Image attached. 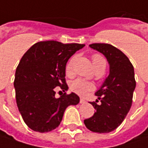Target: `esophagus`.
<instances>
[{
  "label": "esophagus",
  "instance_id": "34e87169",
  "mask_svg": "<svg viewBox=\"0 0 148 148\" xmlns=\"http://www.w3.org/2000/svg\"><path fill=\"white\" fill-rule=\"evenodd\" d=\"M79 103H80V104H85V103H86V101L84 100V99H80V100H79Z\"/></svg>",
  "mask_w": 148,
  "mask_h": 148
}]
</instances>
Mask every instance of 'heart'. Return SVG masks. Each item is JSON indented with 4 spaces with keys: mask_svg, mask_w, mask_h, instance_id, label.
I'll return each instance as SVG.
<instances>
[{
    "mask_svg": "<svg viewBox=\"0 0 148 148\" xmlns=\"http://www.w3.org/2000/svg\"><path fill=\"white\" fill-rule=\"evenodd\" d=\"M74 59V58H72L66 64V74H69V75L72 74ZM91 59L95 69H97L100 68H106V61L100 54H97V53L93 54ZM70 89L72 90V91L75 92L76 94H78L79 95H84L87 92L94 90V84L92 83L85 81V80L81 79H77L70 84Z\"/></svg>",
    "mask_w": 148,
    "mask_h": 148,
    "instance_id": "b5f03b06",
    "label": "heart"
}]
</instances>
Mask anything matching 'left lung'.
<instances>
[{
  "label": "left lung",
  "mask_w": 148,
  "mask_h": 148,
  "mask_svg": "<svg viewBox=\"0 0 148 148\" xmlns=\"http://www.w3.org/2000/svg\"><path fill=\"white\" fill-rule=\"evenodd\" d=\"M90 47L106 58L110 74L95 93L99 100L90 102L96 111L84 122L93 132L108 133L121 124L131 109L136 88L134 68L121 50L110 44L93 43Z\"/></svg>",
  "instance_id": "8db88e82"
}]
</instances>
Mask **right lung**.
Listing matches in <instances>:
<instances>
[{"mask_svg": "<svg viewBox=\"0 0 148 148\" xmlns=\"http://www.w3.org/2000/svg\"><path fill=\"white\" fill-rule=\"evenodd\" d=\"M84 44H64L57 41L38 42L22 56L16 69L14 87L18 110L27 126L38 132H48L59 126L69 106L79 104V97L64 93L55 97V89H69L66 64Z\"/></svg>", "mask_w": 148, "mask_h": 148, "instance_id": "obj_1", "label": "right lung"}]
</instances>
